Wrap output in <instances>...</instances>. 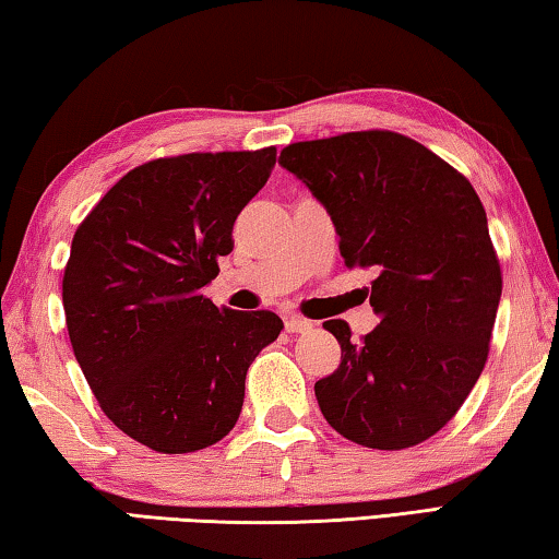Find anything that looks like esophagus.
Returning <instances> with one entry per match:
<instances>
[{
    "label": "esophagus",
    "instance_id": "34e87169",
    "mask_svg": "<svg viewBox=\"0 0 559 559\" xmlns=\"http://www.w3.org/2000/svg\"><path fill=\"white\" fill-rule=\"evenodd\" d=\"M312 322H309V319H305V317H297V314H292V317H287L285 319V329L289 334H307V332H312Z\"/></svg>",
    "mask_w": 559,
    "mask_h": 559
}]
</instances>
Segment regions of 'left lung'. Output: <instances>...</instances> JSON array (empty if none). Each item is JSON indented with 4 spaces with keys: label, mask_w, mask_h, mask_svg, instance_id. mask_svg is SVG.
<instances>
[{
    "label": "left lung",
    "mask_w": 559,
    "mask_h": 559,
    "mask_svg": "<svg viewBox=\"0 0 559 559\" xmlns=\"http://www.w3.org/2000/svg\"><path fill=\"white\" fill-rule=\"evenodd\" d=\"M282 168L326 207L346 267H373L381 322L361 342L324 322L342 364L314 383L324 418L349 441L401 451L441 431L490 352L502 274L468 178L393 131L289 143Z\"/></svg>",
    "instance_id": "left-lung-1"
}]
</instances>
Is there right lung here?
<instances>
[{
    "instance_id": "add662e5",
    "label": "right lung",
    "mask_w": 559,
    "mask_h": 559,
    "mask_svg": "<svg viewBox=\"0 0 559 559\" xmlns=\"http://www.w3.org/2000/svg\"><path fill=\"white\" fill-rule=\"evenodd\" d=\"M274 160L272 145L148 160L73 235L61 285L73 356L104 414L153 451L193 453L230 433L247 369L285 326L203 295Z\"/></svg>"
}]
</instances>
